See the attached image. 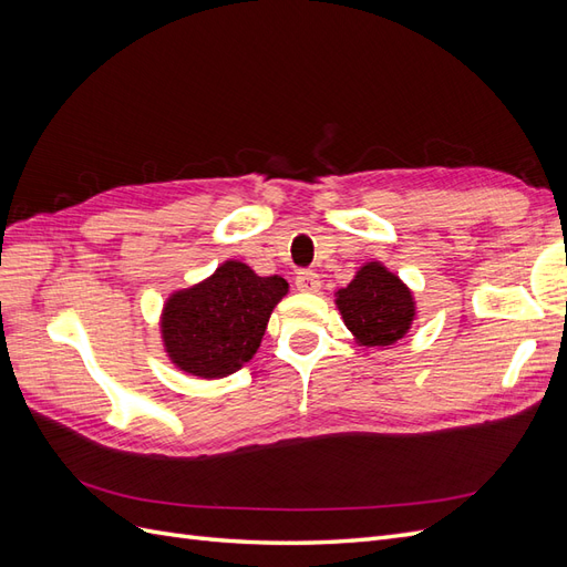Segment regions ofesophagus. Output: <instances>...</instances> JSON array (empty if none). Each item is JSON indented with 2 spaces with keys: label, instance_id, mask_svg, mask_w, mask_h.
<instances>
[{
  "label": "esophagus",
  "instance_id": "1",
  "mask_svg": "<svg viewBox=\"0 0 567 567\" xmlns=\"http://www.w3.org/2000/svg\"><path fill=\"white\" fill-rule=\"evenodd\" d=\"M296 286H298V290H302V293H317V290L321 288V281L315 271H298Z\"/></svg>",
  "mask_w": 567,
  "mask_h": 567
}]
</instances>
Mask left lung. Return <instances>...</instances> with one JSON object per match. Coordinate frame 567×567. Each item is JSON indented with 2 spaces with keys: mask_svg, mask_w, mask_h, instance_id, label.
Wrapping results in <instances>:
<instances>
[{
  "mask_svg": "<svg viewBox=\"0 0 567 567\" xmlns=\"http://www.w3.org/2000/svg\"><path fill=\"white\" fill-rule=\"evenodd\" d=\"M342 321L359 346L388 348L406 336L416 302L406 284L381 262L359 267L354 279L336 293Z\"/></svg>",
  "mask_w": 567,
  "mask_h": 567,
  "instance_id": "obj_1",
  "label": "left lung"
}]
</instances>
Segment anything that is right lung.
<instances>
[{
  "instance_id": "right-lung-1",
  "label": "right lung",
  "mask_w": 567,
  "mask_h": 567,
  "mask_svg": "<svg viewBox=\"0 0 567 567\" xmlns=\"http://www.w3.org/2000/svg\"><path fill=\"white\" fill-rule=\"evenodd\" d=\"M286 293L281 277H257L238 260L221 262L205 281L167 298L161 333L169 362L208 381L238 371L260 348L271 310Z\"/></svg>"
}]
</instances>
